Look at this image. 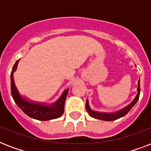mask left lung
Returning a JSON list of instances; mask_svg holds the SVG:
<instances>
[{"mask_svg":"<svg viewBox=\"0 0 151 151\" xmlns=\"http://www.w3.org/2000/svg\"><path fill=\"white\" fill-rule=\"evenodd\" d=\"M137 95H136V98L134 99V100L130 104L125 106L124 108L122 109V110H118V111H116V112L113 113H104V112H97V111H95V110H92L89 106V104H88V100H86V103H85V107H86V110L88 113V114L91 116V117H94V118H96V119L103 120V121H106V122H110V121H114V120H117L118 118H121V117H124L125 115L129 112V110H131L132 107L133 106L137 101L139 100V93H140V85H139V79L138 81V88H137Z\"/></svg>","mask_w":151,"mask_h":151,"instance_id":"left-lung-1","label":"left lung"}]
</instances>
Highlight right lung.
Segmentation results:
<instances>
[{
    "instance_id": "right-lung-1",
    "label": "right lung",
    "mask_w": 151,
    "mask_h": 151,
    "mask_svg": "<svg viewBox=\"0 0 151 151\" xmlns=\"http://www.w3.org/2000/svg\"><path fill=\"white\" fill-rule=\"evenodd\" d=\"M19 61V60L15 62L12 68V71L11 73V92L15 103L26 114L34 119L39 120V121H48L61 117L63 114L65 101L69 89L65 90L62 94L61 97L55 103L49 105H46L43 103L31 102L24 99L20 96L19 92L15 86L14 78H13V73L16 70Z\"/></svg>"
}]
</instances>
